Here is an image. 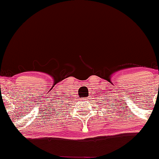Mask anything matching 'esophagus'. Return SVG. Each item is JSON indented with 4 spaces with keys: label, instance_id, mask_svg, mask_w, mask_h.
Masks as SVG:
<instances>
[{
    "label": "esophagus",
    "instance_id": "34e87169",
    "mask_svg": "<svg viewBox=\"0 0 159 159\" xmlns=\"http://www.w3.org/2000/svg\"><path fill=\"white\" fill-rule=\"evenodd\" d=\"M84 99H87V98H84Z\"/></svg>",
    "mask_w": 159,
    "mask_h": 159
}]
</instances>
